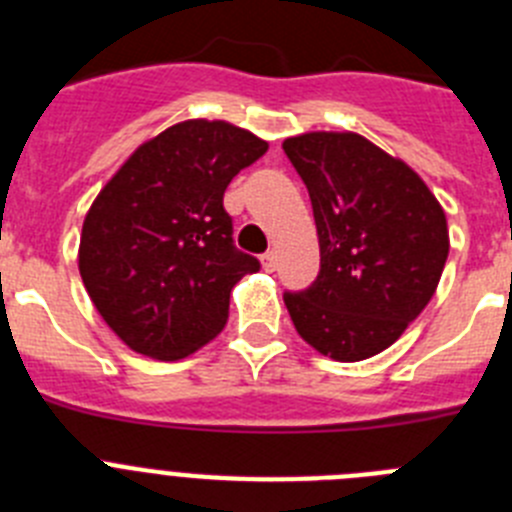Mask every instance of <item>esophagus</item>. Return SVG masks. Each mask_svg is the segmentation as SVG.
<instances>
[{"mask_svg":"<svg viewBox=\"0 0 512 512\" xmlns=\"http://www.w3.org/2000/svg\"><path fill=\"white\" fill-rule=\"evenodd\" d=\"M261 264H264L266 271H274V269H277V253H274V251H266L264 256H261Z\"/></svg>","mask_w":512,"mask_h":512,"instance_id":"1","label":"esophagus"}]
</instances>
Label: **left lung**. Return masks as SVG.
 <instances>
[{"mask_svg":"<svg viewBox=\"0 0 512 512\" xmlns=\"http://www.w3.org/2000/svg\"><path fill=\"white\" fill-rule=\"evenodd\" d=\"M318 225L320 271L284 292L297 333L336 361L390 348L431 302L449 256L441 205L405 161L356 133L287 138Z\"/></svg>","mask_w":512,"mask_h":512,"instance_id":"obj_1","label":"left lung"}]
</instances>
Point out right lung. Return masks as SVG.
Returning <instances> with one entry per match:
<instances>
[{"instance_id":"obj_1","label":"right lung","mask_w":512,"mask_h":512,"mask_svg":"<svg viewBox=\"0 0 512 512\" xmlns=\"http://www.w3.org/2000/svg\"><path fill=\"white\" fill-rule=\"evenodd\" d=\"M266 148L230 122H179L143 143L97 194L79 271L104 323L133 351L176 361L223 330L233 287L261 269L235 248L223 194Z\"/></svg>"}]
</instances>
